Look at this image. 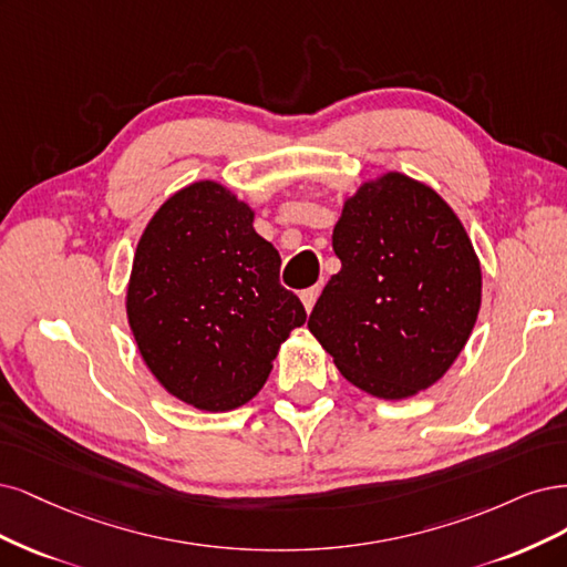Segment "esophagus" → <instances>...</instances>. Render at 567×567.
<instances>
[{"mask_svg": "<svg viewBox=\"0 0 567 567\" xmlns=\"http://www.w3.org/2000/svg\"><path fill=\"white\" fill-rule=\"evenodd\" d=\"M318 295H320V287H308V289L301 291V303H303V308L308 310V313H310V310H313Z\"/></svg>", "mask_w": 567, "mask_h": 567, "instance_id": "esophagus-1", "label": "esophagus"}]
</instances>
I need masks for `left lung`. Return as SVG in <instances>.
<instances>
[{"instance_id": "obj_1", "label": "left lung", "mask_w": 567, "mask_h": 567, "mask_svg": "<svg viewBox=\"0 0 567 567\" xmlns=\"http://www.w3.org/2000/svg\"><path fill=\"white\" fill-rule=\"evenodd\" d=\"M341 270L308 330L353 386L403 400L441 379L481 310V261L460 218L422 181L386 172L343 203Z\"/></svg>"}]
</instances>
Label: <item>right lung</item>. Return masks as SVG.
Returning <instances> with one entry per match:
<instances>
[{
	"mask_svg": "<svg viewBox=\"0 0 567 567\" xmlns=\"http://www.w3.org/2000/svg\"><path fill=\"white\" fill-rule=\"evenodd\" d=\"M278 276V249L235 193L216 181L174 193L145 226L126 287V318L153 377L197 410L249 403L306 322Z\"/></svg>",
	"mask_w": 567,
	"mask_h": 567,
	"instance_id": "1",
	"label": "right lung"
}]
</instances>
